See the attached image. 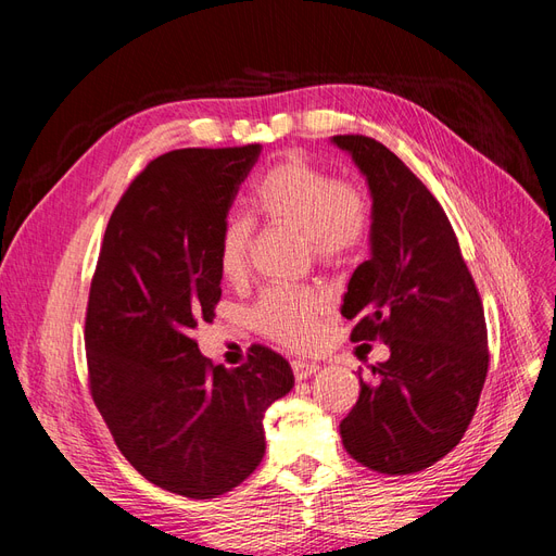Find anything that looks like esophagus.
<instances>
[{
    "label": "esophagus",
    "mask_w": 556,
    "mask_h": 556,
    "mask_svg": "<svg viewBox=\"0 0 556 556\" xmlns=\"http://www.w3.org/2000/svg\"><path fill=\"white\" fill-rule=\"evenodd\" d=\"M317 364L315 362H306V359H294L292 362V371H294V378L296 380H306L311 378L315 371H317Z\"/></svg>",
    "instance_id": "obj_1"
}]
</instances>
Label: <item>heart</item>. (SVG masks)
I'll return each instance as SVG.
<instances>
[{
  "mask_svg": "<svg viewBox=\"0 0 556 556\" xmlns=\"http://www.w3.org/2000/svg\"><path fill=\"white\" fill-rule=\"evenodd\" d=\"M252 215L266 225L304 233L319 262L336 264L357 255L371 231V208L359 185L336 178L325 166L301 155L274 162L257 178L250 194ZM252 223L229 217L217 239V268L229 280L248 271ZM329 296L315 288H268L252 308V323L268 339L290 348H311Z\"/></svg>",
  "mask_w": 556,
  "mask_h": 556,
  "instance_id": "1",
  "label": "heart"
}]
</instances>
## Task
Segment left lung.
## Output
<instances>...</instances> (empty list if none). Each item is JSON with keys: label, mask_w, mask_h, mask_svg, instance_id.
Returning <instances> with one entry per match:
<instances>
[{"label": "left lung", "mask_w": 556, "mask_h": 556, "mask_svg": "<svg viewBox=\"0 0 556 556\" xmlns=\"http://www.w3.org/2000/svg\"><path fill=\"white\" fill-rule=\"evenodd\" d=\"M371 190V257L348 282L352 341H382L390 359L359 378L341 422L352 459L384 476H410L457 447L490 368L476 280L443 206L390 148L339 134Z\"/></svg>", "instance_id": "1"}]
</instances>
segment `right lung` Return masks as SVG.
I'll return each instance as SVG.
<instances>
[{
    "instance_id": "add662e5",
    "label": "right lung",
    "mask_w": 556,
    "mask_h": 556,
    "mask_svg": "<svg viewBox=\"0 0 556 556\" xmlns=\"http://www.w3.org/2000/svg\"><path fill=\"white\" fill-rule=\"evenodd\" d=\"M262 153L182 148L148 162L104 231L86 313L88 384L123 457L166 492L215 498L264 457L262 419L294 387L292 366L250 345L237 368L199 352L223 274L217 239Z\"/></svg>"
}]
</instances>
